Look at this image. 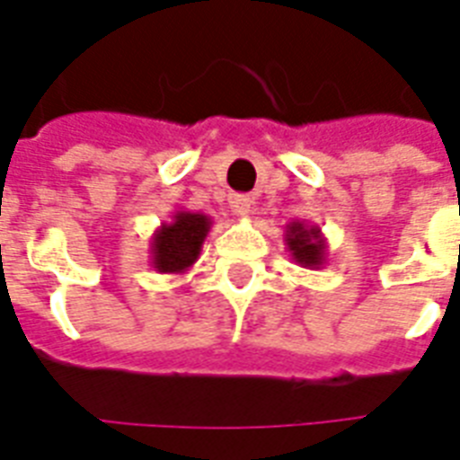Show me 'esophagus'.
Wrapping results in <instances>:
<instances>
[{
	"instance_id": "1",
	"label": "esophagus",
	"mask_w": 460,
	"mask_h": 460,
	"mask_svg": "<svg viewBox=\"0 0 460 460\" xmlns=\"http://www.w3.org/2000/svg\"><path fill=\"white\" fill-rule=\"evenodd\" d=\"M251 208H252V200L248 198V195H236V198L231 200V209H234V215L238 217L251 215Z\"/></svg>"
}]
</instances>
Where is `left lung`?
I'll return each instance as SVG.
<instances>
[{"label": "left lung", "instance_id": "obj_1", "mask_svg": "<svg viewBox=\"0 0 460 460\" xmlns=\"http://www.w3.org/2000/svg\"><path fill=\"white\" fill-rule=\"evenodd\" d=\"M284 241L296 265L305 270H320L327 262V238L317 224H305L298 219L288 222Z\"/></svg>", "mask_w": 460, "mask_h": 460}]
</instances>
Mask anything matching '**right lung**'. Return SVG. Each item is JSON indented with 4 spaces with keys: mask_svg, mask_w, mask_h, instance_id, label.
<instances>
[{
    "mask_svg": "<svg viewBox=\"0 0 460 460\" xmlns=\"http://www.w3.org/2000/svg\"><path fill=\"white\" fill-rule=\"evenodd\" d=\"M212 219L200 212L176 209L150 238V265L159 274H183L200 258Z\"/></svg>",
    "mask_w": 460,
    "mask_h": 460,
    "instance_id": "right-lung-1",
    "label": "right lung"
}]
</instances>
